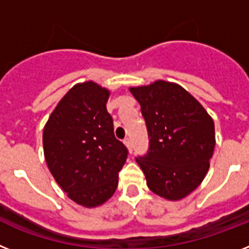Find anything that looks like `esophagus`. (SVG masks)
Segmentation results:
<instances>
[{"label":"esophagus","instance_id":"1","mask_svg":"<svg viewBox=\"0 0 249 249\" xmlns=\"http://www.w3.org/2000/svg\"><path fill=\"white\" fill-rule=\"evenodd\" d=\"M124 144L126 145V148H128V150L131 153V150H133V144H131V141L130 138H126L124 141Z\"/></svg>","mask_w":249,"mask_h":249}]
</instances>
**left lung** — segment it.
<instances>
[{
  "instance_id": "8db88e82",
  "label": "left lung",
  "mask_w": 249,
  "mask_h": 249,
  "mask_svg": "<svg viewBox=\"0 0 249 249\" xmlns=\"http://www.w3.org/2000/svg\"><path fill=\"white\" fill-rule=\"evenodd\" d=\"M142 108L149 149L137 163L152 192L177 201L199 187L210 167L215 148L212 116L177 83L156 81L130 87Z\"/></svg>"
}]
</instances>
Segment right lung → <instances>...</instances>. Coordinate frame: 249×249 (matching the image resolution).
Returning a JSON list of instances; mask_svg holds the SVG:
<instances>
[{
	"label": "right lung",
	"instance_id": "add662e5",
	"mask_svg": "<svg viewBox=\"0 0 249 249\" xmlns=\"http://www.w3.org/2000/svg\"><path fill=\"white\" fill-rule=\"evenodd\" d=\"M110 91L93 81L77 83L50 114L44 157L55 182L85 208L107 201L118 187L128 149L114 135L106 110Z\"/></svg>",
	"mask_w": 249,
	"mask_h": 249
}]
</instances>
